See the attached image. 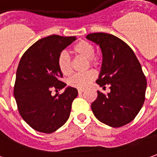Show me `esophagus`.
<instances>
[{"label":"esophagus","instance_id":"obj_1","mask_svg":"<svg viewBox=\"0 0 157 157\" xmlns=\"http://www.w3.org/2000/svg\"><path fill=\"white\" fill-rule=\"evenodd\" d=\"M78 94H82V93L84 92V90H78Z\"/></svg>","mask_w":157,"mask_h":157}]
</instances>
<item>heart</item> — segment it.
Wrapping results in <instances>:
<instances>
[{"label": "heart", "mask_w": 157, "mask_h": 157, "mask_svg": "<svg viewBox=\"0 0 157 157\" xmlns=\"http://www.w3.org/2000/svg\"><path fill=\"white\" fill-rule=\"evenodd\" d=\"M95 47L92 44L87 41H80L72 48V53L76 56L82 57L85 60H88L90 64L95 66L97 64V60L95 56ZM57 64L60 72L64 76H68L72 72V61L70 57L65 52H61L57 60ZM96 78V74L92 71L83 73V74H75L68 80V85L77 89H85L88 87L90 83Z\"/></svg>", "instance_id": "obj_1"}]
</instances>
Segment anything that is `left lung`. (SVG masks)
Wrapping results in <instances>:
<instances>
[{"label": "left lung", "instance_id": "obj_1", "mask_svg": "<svg viewBox=\"0 0 157 157\" xmlns=\"http://www.w3.org/2000/svg\"><path fill=\"white\" fill-rule=\"evenodd\" d=\"M98 45L102 55L101 67L97 84L109 85L110 92L97 90L91 109L99 121L111 127L130 123L144 102L147 82L141 65L127 44L115 36L98 32L86 36Z\"/></svg>", "mask_w": 157, "mask_h": 157}]
</instances>
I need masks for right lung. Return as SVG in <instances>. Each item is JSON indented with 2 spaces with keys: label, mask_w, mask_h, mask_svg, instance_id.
<instances>
[{
  "label": "right lung",
  "mask_w": 157,
  "mask_h": 157,
  "mask_svg": "<svg viewBox=\"0 0 157 157\" xmlns=\"http://www.w3.org/2000/svg\"><path fill=\"white\" fill-rule=\"evenodd\" d=\"M75 36H48L38 40L23 55L16 72L13 95L19 112L31 128L52 133L67 121L76 88L66 87L57 64L58 56ZM52 88H64L60 95L51 94Z\"/></svg>",
  "instance_id": "1"
}]
</instances>
